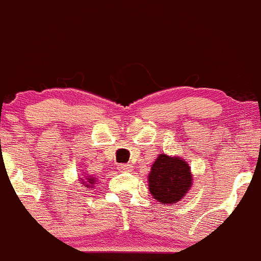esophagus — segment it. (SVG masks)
Masks as SVG:
<instances>
[{
    "label": "esophagus",
    "mask_w": 261,
    "mask_h": 261,
    "mask_svg": "<svg viewBox=\"0 0 261 261\" xmlns=\"http://www.w3.org/2000/svg\"><path fill=\"white\" fill-rule=\"evenodd\" d=\"M118 168L120 172H129L132 169V166L130 164H119Z\"/></svg>",
    "instance_id": "obj_1"
}]
</instances>
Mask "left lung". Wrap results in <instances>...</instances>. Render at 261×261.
Returning <instances> with one entry per match:
<instances>
[{"label":"left lung","mask_w":261,"mask_h":261,"mask_svg":"<svg viewBox=\"0 0 261 261\" xmlns=\"http://www.w3.org/2000/svg\"><path fill=\"white\" fill-rule=\"evenodd\" d=\"M191 186V173L181 158L166 154L158 156L149 174V189L160 203H176L182 199Z\"/></svg>","instance_id":"8db88e82"}]
</instances>
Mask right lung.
<instances>
[{"label":"right lung","instance_id":"1","mask_svg":"<svg viewBox=\"0 0 261 261\" xmlns=\"http://www.w3.org/2000/svg\"><path fill=\"white\" fill-rule=\"evenodd\" d=\"M87 180L89 181V184H94V178H87ZM88 186H89V185H87V188H88Z\"/></svg>","mask_w":261,"mask_h":261}]
</instances>
